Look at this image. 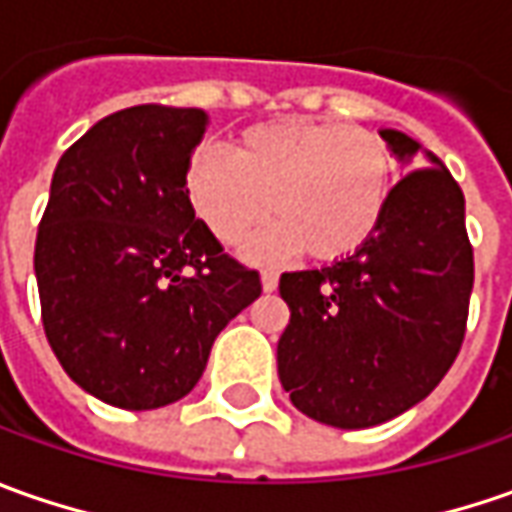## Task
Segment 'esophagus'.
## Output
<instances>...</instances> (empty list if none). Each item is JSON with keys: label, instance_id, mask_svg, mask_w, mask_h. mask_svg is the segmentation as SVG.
I'll return each mask as SVG.
<instances>
[{"label": "esophagus", "instance_id": "34e87169", "mask_svg": "<svg viewBox=\"0 0 512 512\" xmlns=\"http://www.w3.org/2000/svg\"><path fill=\"white\" fill-rule=\"evenodd\" d=\"M260 283H263V291H274L277 289V283H280V277L274 272H263L260 274Z\"/></svg>", "mask_w": 512, "mask_h": 512}]
</instances>
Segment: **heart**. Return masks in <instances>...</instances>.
I'll return each instance as SVG.
<instances>
[{
    "label": "heart",
    "instance_id": "obj_1",
    "mask_svg": "<svg viewBox=\"0 0 512 512\" xmlns=\"http://www.w3.org/2000/svg\"><path fill=\"white\" fill-rule=\"evenodd\" d=\"M186 201L206 229L235 243L272 201L277 221L243 243L272 263L306 249L317 260L354 255L377 232L391 192V158L377 135L326 121H274L238 135L232 158L198 150L184 175Z\"/></svg>",
    "mask_w": 512,
    "mask_h": 512
}]
</instances>
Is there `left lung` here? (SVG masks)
<instances>
[{
    "label": "left lung",
    "instance_id": "left-lung-1",
    "mask_svg": "<svg viewBox=\"0 0 512 512\" xmlns=\"http://www.w3.org/2000/svg\"><path fill=\"white\" fill-rule=\"evenodd\" d=\"M408 175L377 232L323 269L286 272L289 326L277 374L297 411L357 431L405 414L448 374L465 340L473 249L448 167L399 130H379Z\"/></svg>",
    "mask_w": 512,
    "mask_h": 512
}]
</instances>
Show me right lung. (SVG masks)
Returning a JSON list of instances; mask_svg holds the SVG:
<instances>
[{"mask_svg":"<svg viewBox=\"0 0 512 512\" xmlns=\"http://www.w3.org/2000/svg\"><path fill=\"white\" fill-rule=\"evenodd\" d=\"M209 115L141 104L64 152L36 235L47 343L67 377L124 411L186 397L215 337L260 297V274L223 255L184 175Z\"/></svg>","mask_w":512,"mask_h":512,"instance_id":"right-lung-1","label":"right lung"}]
</instances>
